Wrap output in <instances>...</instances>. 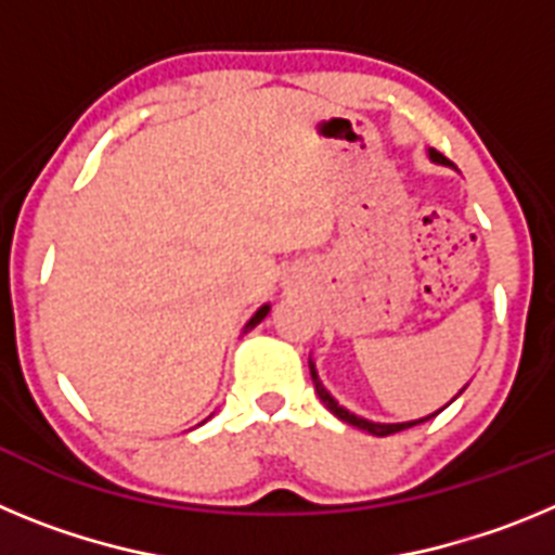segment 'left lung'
I'll return each mask as SVG.
<instances>
[{"mask_svg":"<svg viewBox=\"0 0 555 555\" xmlns=\"http://www.w3.org/2000/svg\"><path fill=\"white\" fill-rule=\"evenodd\" d=\"M430 155V160H434V164H448V158H442V155H439V152L436 150H430L428 152ZM308 366H311V377H313V386H317V395H320V400L322 403H325V409L331 411V414H336L338 420H341V423H347V425H352V428H361V430H366V434H372V436H391V434H397V430H405V428H414V425H420V423H428V420H434L436 414H439V411H436V414H428V416H423V420H411V423H370V420H364V416H356V414H350V411L347 409H341V405L336 403V400H333L331 395H327V389L325 386H322V380H320V375H317V366H313V361H308ZM464 391V389H461ZM459 391V395H461ZM455 395V397H459ZM453 397V400H455Z\"/></svg>","mask_w":555,"mask_h":555,"instance_id":"1","label":"left lung"}]
</instances>
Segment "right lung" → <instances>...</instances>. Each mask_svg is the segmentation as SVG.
<instances>
[{
  "label": "right lung",
  "instance_id": "1",
  "mask_svg": "<svg viewBox=\"0 0 555 555\" xmlns=\"http://www.w3.org/2000/svg\"><path fill=\"white\" fill-rule=\"evenodd\" d=\"M267 313H269V306H261V308H258V311H255L253 317H249V322H247V325H244V333H247V331H253V327L258 325V322H261L263 317H267Z\"/></svg>",
  "mask_w": 555,
  "mask_h": 555
}]
</instances>
